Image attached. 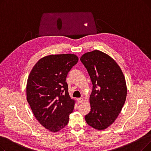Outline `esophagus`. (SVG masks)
I'll list each match as a JSON object with an SVG mask.
<instances>
[{"label": "esophagus", "instance_id": "1", "mask_svg": "<svg viewBox=\"0 0 151 151\" xmlns=\"http://www.w3.org/2000/svg\"><path fill=\"white\" fill-rule=\"evenodd\" d=\"M77 101L78 104H81V103H82L84 101V100L83 98H79L77 99Z\"/></svg>", "mask_w": 151, "mask_h": 151}]
</instances>
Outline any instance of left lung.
<instances>
[{
  "mask_svg": "<svg viewBox=\"0 0 151 151\" xmlns=\"http://www.w3.org/2000/svg\"><path fill=\"white\" fill-rule=\"evenodd\" d=\"M92 83L91 111L85 120L92 128H108L121 113L127 97L125 78L121 67L107 54L94 50L80 58Z\"/></svg>",
  "mask_w": 151,
  "mask_h": 151,
  "instance_id": "8db88e82",
  "label": "left lung"
}]
</instances>
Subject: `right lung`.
I'll list each match as a JSON object with an SVG mask.
<instances>
[{"label":"right lung","instance_id":"right-lung-1","mask_svg":"<svg viewBox=\"0 0 151 151\" xmlns=\"http://www.w3.org/2000/svg\"><path fill=\"white\" fill-rule=\"evenodd\" d=\"M78 61L73 54L47 55L35 63L29 75L27 102L40 124L52 132L64 128L73 111L75 101L70 97L65 81Z\"/></svg>","mask_w":151,"mask_h":151}]
</instances>
